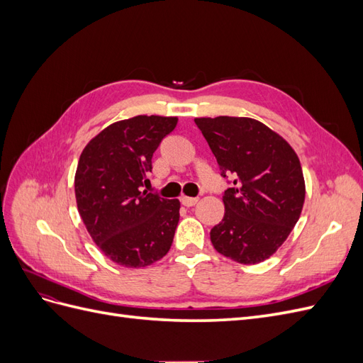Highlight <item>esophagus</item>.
Instances as JSON below:
<instances>
[{"label":"esophagus","mask_w":363,"mask_h":363,"mask_svg":"<svg viewBox=\"0 0 363 363\" xmlns=\"http://www.w3.org/2000/svg\"><path fill=\"white\" fill-rule=\"evenodd\" d=\"M180 201L186 207H192V206H195L196 203H199V199H194V196H182Z\"/></svg>","instance_id":"1"}]
</instances>
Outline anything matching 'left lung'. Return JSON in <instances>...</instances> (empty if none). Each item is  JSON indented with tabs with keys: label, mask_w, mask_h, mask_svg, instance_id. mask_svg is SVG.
Segmentation results:
<instances>
[{
	"label": "left lung",
	"mask_w": 363,
	"mask_h": 363,
	"mask_svg": "<svg viewBox=\"0 0 363 363\" xmlns=\"http://www.w3.org/2000/svg\"><path fill=\"white\" fill-rule=\"evenodd\" d=\"M221 169L232 174L225 213L211 230L218 252L244 265L272 256L301 215L306 186L298 156L265 124L251 118H195Z\"/></svg>",
	"instance_id": "left-lung-1"
}]
</instances>
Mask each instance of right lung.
Instances as JSON below:
<instances>
[{
	"instance_id": "add662e5",
	"label": "right lung",
	"mask_w": 363,
	"mask_h": 363,
	"mask_svg": "<svg viewBox=\"0 0 363 363\" xmlns=\"http://www.w3.org/2000/svg\"><path fill=\"white\" fill-rule=\"evenodd\" d=\"M177 118L139 115L118 121L82 152L75 172L79 213L94 242L118 265L144 268L171 248L180 201L140 192L152 152Z\"/></svg>"
}]
</instances>
